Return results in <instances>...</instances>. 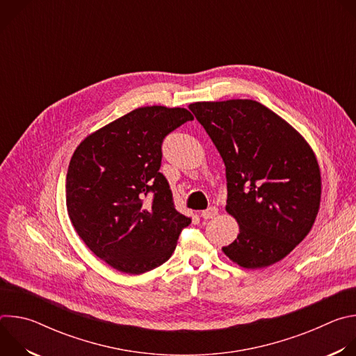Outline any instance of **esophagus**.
Here are the masks:
<instances>
[{"mask_svg":"<svg viewBox=\"0 0 356 356\" xmlns=\"http://www.w3.org/2000/svg\"><path fill=\"white\" fill-rule=\"evenodd\" d=\"M217 214H218V209H217V207H209L207 210L201 211V217L204 218V220H210V218H214Z\"/></svg>","mask_w":356,"mask_h":356,"instance_id":"esophagus-1","label":"esophagus"}]
</instances>
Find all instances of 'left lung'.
Returning a JSON list of instances; mask_svg holds the SVG:
<instances>
[{
  "label": "left lung",
  "instance_id": "left-lung-1",
  "mask_svg": "<svg viewBox=\"0 0 356 356\" xmlns=\"http://www.w3.org/2000/svg\"><path fill=\"white\" fill-rule=\"evenodd\" d=\"M188 108L225 165V210L239 234L224 253L246 269L282 261L307 236L318 214L321 173L313 149L258 101H202Z\"/></svg>",
  "mask_w": 356,
  "mask_h": 356
}]
</instances>
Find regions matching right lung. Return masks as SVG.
<instances>
[{
  "label": "right lung",
  "instance_id": "add662e5",
  "mask_svg": "<svg viewBox=\"0 0 356 356\" xmlns=\"http://www.w3.org/2000/svg\"><path fill=\"white\" fill-rule=\"evenodd\" d=\"M194 120L186 108L140 107L88 135L66 177L70 221L95 257L140 275L165 264L191 220L159 172L163 139Z\"/></svg>",
  "mask_w": 356,
  "mask_h": 356
}]
</instances>
